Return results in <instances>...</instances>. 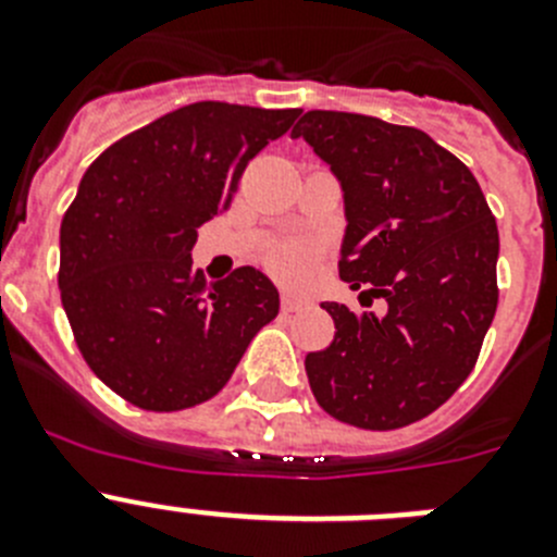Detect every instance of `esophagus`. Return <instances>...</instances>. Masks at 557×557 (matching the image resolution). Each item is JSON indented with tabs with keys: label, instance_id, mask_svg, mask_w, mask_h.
<instances>
[{
	"label": "esophagus",
	"instance_id": "1",
	"mask_svg": "<svg viewBox=\"0 0 557 557\" xmlns=\"http://www.w3.org/2000/svg\"><path fill=\"white\" fill-rule=\"evenodd\" d=\"M298 309H304V304L298 301V298H289V295H284V298H282V312L289 314V312H298Z\"/></svg>",
	"mask_w": 557,
	"mask_h": 557
}]
</instances>
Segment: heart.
<instances>
[{
    "mask_svg": "<svg viewBox=\"0 0 557 557\" xmlns=\"http://www.w3.org/2000/svg\"><path fill=\"white\" fill-rule=\"evenodd\" d=\"M270 273L284 284H304L314 273V250L304 243H287L270 250L268 256Z\"/></svg>",
    "mask_w": 557,
    "mask_h": 557,
    "instance_id": "b5f03b06",
    "label": "heart"
}]
</instances>
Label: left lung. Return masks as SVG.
<instances>
[{"mask_svg":"<svg viewBox=\"0 0 557 557\" xmlns=\"http://www.w3.org/2000/svg\"><path fill=\"white\" fill-rule=\"evenodd\" d=\"M343 189L339 278L387 309L326 301L334 339L307 354L318 405L362 430L421 421L466 382L496 312L499 231L471 170L418 127L307 111L289 133Z\"/></svg>","mask_w":557,"mask_h":557,"instance_id":"left-lung-1","label":"left lung"}]
</instances>
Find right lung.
Returning <instances> with one entry per match:
<instances>
[{
  "label": "right lung",
  "instance_id": "add662e5",
  "mask_svg": "<svg viewBox=\"0 0 557 557\" xmlns=\"http://www.w3.org/2000/svg\"><path fill=\"white\" fill-rule=\"evenodd\" d=\"M298 108L191 102L108 147L61 223V301L88 368L152 412L218 396L253 334L278 314L256 268L206 284L198 225L231 206L256 152Z\"/></svg>",
  "mask_w": 557,
  "mask_h": 557
}]
</instances>
